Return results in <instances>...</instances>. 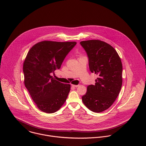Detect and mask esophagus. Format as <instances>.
Segmentation results:
<instances>
[{
	"label": "esophagus",
	"instance_id": "obj_1",
	"mask_svg": "<svg viewBox=\"0 0 146 146\" xmlns=\"http://www.w3.org/2000/svg\"><path fill=\"white\" fill-rule=\"evenodd\" d=\"M79 86V85H72V87H75V88L78 87Z\"/></svg>",
	"mask_w": 146,
	"mask_h": 146
}]
</instances>
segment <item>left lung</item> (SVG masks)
<instances>
[{
    "label": "left lung",
    "instance_id": "1",
    "mask_svg": "<svg viewBox=\"0 0 146 146\" xmlns=\"http://www.w3.org/2000/svg\"><path fill=\"white\" fill-rule=\"evenodd\" d=\"M89 59L92 73L98 75L95 85H89L82 97L86 107L94 112H101L111 106L122 86L123 66L116 50L99 40L80 42Z\"/></svg>",
    "mask_w": 146,
    "mask_h": 146
}]
</instances>
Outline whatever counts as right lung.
<instances>
[{
    "label": "right lung",
    "mask_w": 146,
    "mask_h": 146,
    "mask_svg": "<svg viewBox=\"0 0 146 146\" xmlns=\"http://www.w3.org/2000/svg\"><path fill=\"white\" fill-rule=\"evenodd\" d=\"M76 42L42 41L29 51L23 64L24 83L38 108L45 113L58 111L70 91V85L63 84L50 75L60 69L64 59Z\"/></svg>",
    "instance_id": "add662e5"
}]
</instances>
